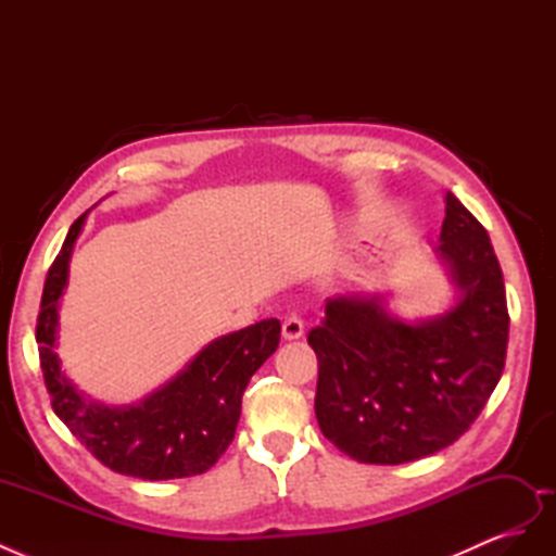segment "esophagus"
<instances>
[{
	"instance_id": "obj_1",
	"label": "esophagus",
	"mask_w": 556,
	"mask_h": 556,
	"mask_svg": "<svg viewBox=\"0 0 556 556\" xmlns=\"http://www.w3.org/2000/svg\"><path fill=\"white\" fill-rule=\"evenodd\" d=\"M304 336V319H301L299 315H288L282 319V339L285 341H296Z\"/></svg>"
}]
</instances>
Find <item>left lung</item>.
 <instances>
[{"instance_id":"obj_1","label":"left lung","mask_w":556,"mask_h":556,"mask_svg":"<svg viewBox=\"0 0 556 556\" xmlns=\"http://www.w3.org/2000/svg\"><path fill=\"white\" fill-rule=\"evenodd\" d=\"M435 260L454 301L441 315L401 319L390 294L329 299L311 329L317 425L348 457L406 464L452 445L501 380L508 348L506 285L484 227L445 192Z\"/></svg>"}]
</instances>
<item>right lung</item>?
<instances>
[{
	"instance_id": "1",
	"label": "right lung",
	"mask_w": 556,
	"mask_h": 556,
	"mask_svg": "<svg viewBox=\"0 0 556 556\" xmlns=\"http://www.w3.org/2000/svg\"><path fill=\"white\" fill-rule=\"evenodd\" d=\"M88 213L66 233L41 296L37 343L53 410L115 473L141 480L206 473L233 441L241 396L257 368L276 352L280 323L276 317L262 319L211 341L174 378L137 403L109 406L94 401L62 371L58 355L60 299L70 282L72 252Z\"/></svg>"
}]
</instances>
